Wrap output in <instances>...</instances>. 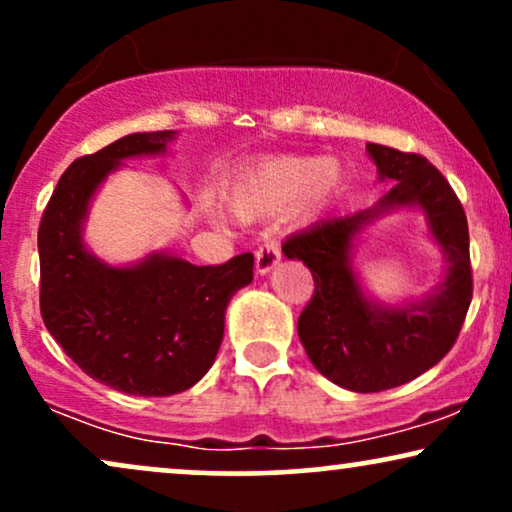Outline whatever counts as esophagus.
<instances>
[{
  "instance_id": "34e87169",
  "label": "esophagus",
  "mask_w": 512,
  "mask_h": 512,
  "mask_svg": "<svg viewBox=\"0 0 512 512\" xmlns=\"http://www.w3.org/2000/svg\"><path fill=\"white\" fill-rule=\"evenodd\" d=\"M281 262V248L274 238H267L264 245H260L255 252V269L260 276H267L276 269V264Z\"/></svg>"
}]
</instances>
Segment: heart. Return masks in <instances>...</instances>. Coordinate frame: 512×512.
Masks as SVG:
<instances>
[{
    "label": "heart",
    "instance_id": "b5f03b06",
    "mask_svg": "<svg viewBox=\"0 0 512 512\" xmlns=\"http://www.w3.org/2000/svg\"><path fill=\"white\" fill-rule=\"evenodd\" d=\"M340 181L333 158H271L241 177L231 193V210L243 222L293 212L309 219L331 198Z\"/></svg>",
    "mask_w": 512,
    "mask_h": 512
}]
</instances>
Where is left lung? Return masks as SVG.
Wrapping results in <instances>:
<instances>
[{
  "mask_svg": "<svg viewBox=\"0 0 512 512\" xmlns=\"http://www.w3.org/2000/svg\"><path fill=\"white\" fill-rule=\"evenodd\" d=\"M368 158L390 191L371 208L323 219L283 245L314 276V297L297 319L316 371L352 392H383L418 378L454 347L472 297L468 219L449 181L423 155L368 144ZM420 211L445 257V274L425 298L383 303L353 267L358 236L375 218Z\"/></svg>",
  "mask_w": 512,
  "mask_h": 512,
  "instance_id": "1",
  "label": "left lung"
}]
</instances>
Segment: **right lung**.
Listing matches in <instances>:
<instances>
[{
	"label": "right lung",
	"mask_w": 512,
	"mask_h": 512,
	"mask_svg": "<svg viewBox=\"0 0 512 512\" xmlns=\"http://www.w3.org/2000/svg\"><path fill=\"white\" fill-rule=\"evenodd\" d=\"M167 132L127 134L77 158L44 210L40 309L47 331L89 378L137 397L189 390L215 364L229 300L252 281L250 252L219 267H196L153 250L108 264L84 243L92 200L129 158L165 155Z\"/></svg>",
	"instance_id": "1"
}]
</instances>
